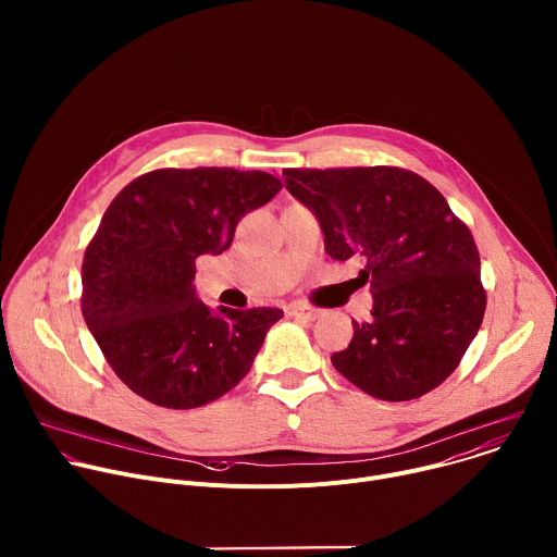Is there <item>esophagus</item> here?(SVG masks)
Listing matches in <instances>:
<instances>
[{
  "label": "esophagus",
  "instance_id": "34e87169",
  "mask_svg": "<svg viewBox=\"0 0 557 557\" xmlns=\"http://www.w3.org/2000/svg\"><path fill=\"white\" fill-rule=\"evenodd\" d=\"M286 310H288V314H293V317H301V320H306V322H312V320H317V317L322 314V310H320V308L306 306V304H290Z\"/></svg>",
  "mask_w": 557,
  "mask_h": 557
}]
</instances>
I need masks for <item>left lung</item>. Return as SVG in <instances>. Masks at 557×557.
I'll use <instances>...</instances> for the list:
<instances>
[{"label":"left lung","instance_id":"obj_1","mask_svg":"<svg viewBox=\"0 0 557 557\" xmlns=\"http://www.w3.org/2000/svg\"><path fill=\"white\" fill-rule=\"evenodd\" d=\"M312 211L333 260L366 258L359 286L372 310L333 366L381 401H410L441 385L485 314L481 256L469 228L425 178L399 168L284 170Z\"/></svg>","mask_w":557,"mask_h":557}]
</instances>
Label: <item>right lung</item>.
Masks as SVG:
<instances>
[{"label":"right lung","instance_id":"obj_1","mask_svg":"<svg viewBox=\"0 0 557 557\" xmlns=\"http://www.w3.org/2000/svg\"><path fill=\"white\" fill-rule=\"evenodd\" d=\"M282 183L228 168L156 170L108 207L82 267L84 320L119 379L149 404L191 410L240 383L280 308H209L196 260L220 256Z\"/></svg>","mask_w":557,"mask_h":557}]
</instances>
